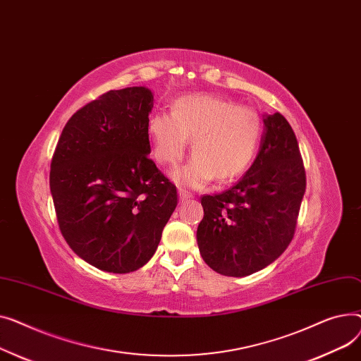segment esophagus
I'll return each instance as SVG.
<instances>
[{"mask_svg":"<svg viewBox=\"0 0 361 361\" xmlns=\"http://www.w3.org/2000/svg\"><path fill=\"white\" fill-rule=\"evenodd\" d=\"M190 198H192V194L188 192V190L183 189V188L179 189V200H180L182 202H185V201H188V200H190Z\"/></svg>","mask_w":361,"mask_h":361,"instance_id":"obj_1","label":"esophagus"}]
</instances>
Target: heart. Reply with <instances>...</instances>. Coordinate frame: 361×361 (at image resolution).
<instances>
[{"label": "heart", "mask_w": 361, "mask_h": 361, "mask_svg": "<svg viewBox=\"0 0 361 361\" xmlns=\"http://www.w3.org/2000/svg\"><path fill=\"white\" fill-rule=\"evenodd\" d=\"M261 134L257 111L208 94L180 97L171 114H156L148 121L153 157L167 169L182 161L190 138L194 156L173 175L188 188L242 175L257 154Z\"/></svg>", "instance_id": "1"}]
</instances>
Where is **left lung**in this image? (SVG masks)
<instances>
[{
	"label": "left lung",
	"mask_w": 361,
	"mask_h": 361,
	"mask_svg": "<svg viewBox=\"0 0 361 361\" xmlns=\"http://www.w3.org/2000/svg\"><path fill=\"white\" fill-rule=\"evenodd\" d=\"M261 150L246 175L221 194L202 195L197 230L205 264L227 277H245L277 259L290 245L306 190L300 148L287 119H264Z\"/></svg>",
	"instance_id": "obj_1"
}]
</instances>
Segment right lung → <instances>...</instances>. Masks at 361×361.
Returning <instances> with one entry per match:
<instances>
[{"label":"right lung","mask_w":361,"mask_h":361,"mask_svg":"<svg viewBox=\"0 0 361 361\" xmlns=\"http://www.w3.org/2000/svg\"><path fill=\"white\" fill-rule=\"evenodd\" d=\"M145 87L111 90L66 123L51 161L59 230L93 267L133 272L152 259L178 205L176 186L148 157Z\"/></svg>","instance_id":"right-lung-1"}]
</instances>
